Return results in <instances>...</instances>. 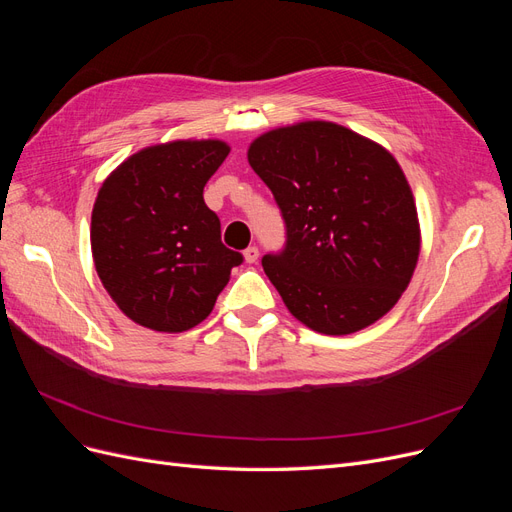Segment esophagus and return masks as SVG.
<instances>
[{"mask_svg": "<svg viewBox=\"0 0 512 512\" xmlns=\"http://www.w3.org/2000/svg\"><path fill=\"white\" fill-rule=\"evenodd\" d=\"M243 256H245V262H250V265H252V262H256L258 256H260L258 247H256V245H250V247H247V250L243 252Z\"/></svg>", "mask_w": 512, "mask_h": 512, "instance_id": "obj_1", "label": "esophagus"}]
</instances>
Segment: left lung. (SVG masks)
<instances>
[{
    "instance_id": "1",
    "label": "left lung",
    "mask_w": 512,
    "mask_h": 512,
    "mask_svg": "<svg viewBox=\"0 0 512 512\" xmlns=\"http://www.w3.org/2000/svg\"><path fill=\"white\" fill-rule=\"evenodd\" d=\"M286 224L262 267L290 314L324 335L380 320L412 280L421 228L404 170L382 145L333 121L260 134L247 149Z\"/></svg>"
}]
</instances>
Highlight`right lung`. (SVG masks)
<instances>
[{"mask_svg":"<svg viewBox=\"0 0 512 512\" xmlns=\"http://www.w3.org/2000/svg\"><path fill=\"white\" fill-rule=\"evenodd\" d=\"M228 153L211 138L151 145L104 179L91 211V254L106 292L141 327H196L243 262L222 243L220 218L203 198Z\"/></svg>","mask_w":512,"mask_h":512,"instance_id":"right-lung-1","label":"right lung"}]
</instances>
